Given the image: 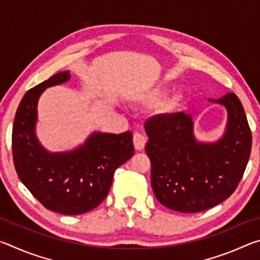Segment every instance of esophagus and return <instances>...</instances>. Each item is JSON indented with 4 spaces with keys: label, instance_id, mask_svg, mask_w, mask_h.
Masks as SVG:
<instances>
[{
    "label": "esophagus",
    "instance_id": "esophagus-1",
    "mask_svg": "<svg viewBox=\"0 0 260 260\" xmlns=\"http://www.w3.org/2000/svg\"><path fill=\"white\" fill-rule=\"evenodd\" d=\"M146 142H147V139L146 136L142 135L141 133H134L133 135V143H134V147L136 150H142V149L144 148V146H146Z\"/></svg>",
    "mask_w": 260,
    "mask_h": 260
}]
</instances>
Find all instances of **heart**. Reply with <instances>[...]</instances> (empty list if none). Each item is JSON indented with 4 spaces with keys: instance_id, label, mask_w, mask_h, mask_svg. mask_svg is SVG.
<instances>
[{
    "instance_id": "heart-1",
    "label": "heart",
    "mask_w": 260,
    "mask_h": 260,
    "mask_svg": "<svg viewBox=\"0 0 260 260\" xmlns=\"http://www.w3.org/2000/svg\"><path fill=\"white\" fill-rule=\"evenodd\" d=\"M162 94L161 90H153L151 94H149L147 98H146V101L147 102H155V101H157L158 99L160 98Z\"/></svg>"
}]
</instances>
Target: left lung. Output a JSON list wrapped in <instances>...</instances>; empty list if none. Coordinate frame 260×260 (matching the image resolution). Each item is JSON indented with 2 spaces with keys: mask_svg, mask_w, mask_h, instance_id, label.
Masks as SVG:
<instances>
[{
  "mask_svg": "<svg viewBox=\"0 0 260 260\" xmlns=\"http://www.w3.org/2000/svg\"><path fill=\"white\" fill-rule=\"evenodd\" d=\"M210 101L228 112L225 135L214 143L197 142L191 117L183 112L158 114L144 125L152 190L178 212H202L226 201L249 161L252 136L241 101L234 93Z\"/></svg>",
  "mask_w": 260,
  "mask_h": 260,
  "instance_id": "8db88e82",
  "label": "left lung"
}]
</instances>
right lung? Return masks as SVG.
Segmentation results:
<instances>
[{"mask_svg": "<svg viewBox=\"0 0 260 260\" xmlns=\"http://www.w3.org/2000/svg\"><path fill=\"white\" fill-rule=\"evenodd\" d=\"M69 79V71L56 73L24 95L12 127V156L20 181L46 209L76 215L102 203L114 171L133 156L134 146L131 131L95 132L68 152H49L41 146L35 135L39 98L46 88Z\"/></svg>", "mask_w": 260, "mask_h": 260, "instance_id": "right-lung-1", "label": "right lung"}]
</instances>
